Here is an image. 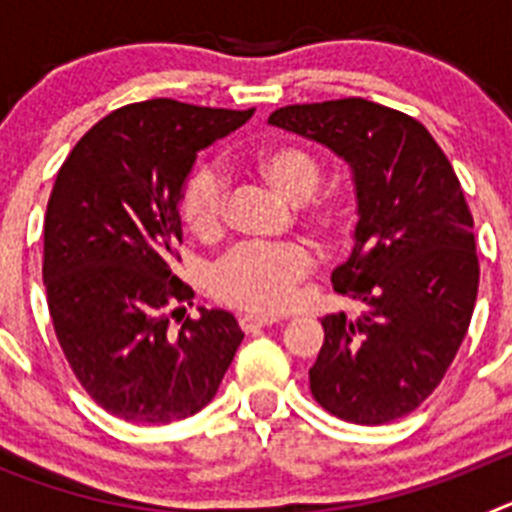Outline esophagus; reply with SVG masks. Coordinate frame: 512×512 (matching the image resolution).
Returning <instances> with one entry per match:
<instances>
[{
	"instance_id": "esophagus-1",
	"label": "esophagus",
	"mask_w": 512,
	"mask_h": 512,
	"mask_svg": "<svg viewBox=\"0 0 512 512\" xmlns=\"http://www.w3.org/2000/svg\"><path fill=\"white\" fill-rule=\"evenodd\" d=\"M274 323H277V318H264V315H241V318H238V325H241V330H246V333H256V330Z\"/></svg>"
}]
</instances>
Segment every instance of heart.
I'll return each mask as SVG.
<instances>
[{"instance_id": "1", "label": "heart", "mask_w": 512, "mask_h": 512, "mask_svg": "<svg viewBox=\"0 0 512 512\" xmlns=\"http://www.w3.org/2000/svg\"><path fill=\"white\" fill-rule=\"evenodd\" d=\"M261 182L287 202H295L297 220L320 241H338L348 230V205L341 194L320 192L323 166L307 148L295 143H269L248 158ZM223 179L210 166H194L179 189V217L200 241H215L225 230ZM315 256L302 243L241 246L215 264L210 292L220 305L251 315H277L312 274Z\"/></svg>"}]
</instances>
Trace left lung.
Returning a JSON list of instances; mask_svg holds the SVG:
<instances>
[{
	"mask_svg": "<svg viewBox=\"0 0 512 512\" xmlns=\"http://www.w3.org/2000/svg\"><path fill=\"white\" fill-rule=\"evenodd\" d=\"M269 122L348 161L359 197L354 253L330 282L366 310L323 318L312 397L348 423L410 415L449 372L477 302L474 220L459 176L423 122L369 99L287 104Z\"/></svg>",
	"mask_w": 512,
	"mask_h": 512,
	"instance_id": "8db88e82",
	"label": "left lung"
}]
</instances>
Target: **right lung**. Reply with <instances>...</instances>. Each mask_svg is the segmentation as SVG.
<instances>
[{
  "label": "right lung",
  "instance_id": "obj_1",
  "mask_svg": "<svg viewBox=\"0 0 512 512\" xmlns=\"http://www.w3.org/2000/svg\"><path fill=\"white\" fill-rule=\"evenodd\" d=\"M251 115L166 97L125 104L58 169L43 225L48 310L74 377L115 418H189L215 397L241 346L230 312L200 307V320L184 318L194 292L171 269L182 261L184 176L200 148Z\"/></svg>",
  "mask_w": 512,
  "mask_h": 512
}]
</instances>
